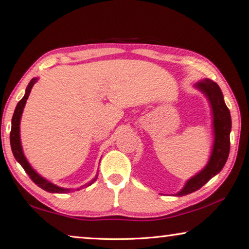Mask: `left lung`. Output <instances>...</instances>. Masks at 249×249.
Wrapping results in <instances>:
<instances>
[{"label": "left lung", "instance_id": "8db88e82", "mask_svg": "<svg viewBox=\"0 0 249 249\" xmlns=\"http://www.w3.org/2000/svg\"><path fill=\"white\" fill-rule=\"evenodd\" d=\"M194 87L205 95L212 108L213 143L206 166L201 172L190 178L184 187L175 194V196H187V194L202 188L213 177L221 172L228 160L229 152H230V131L232 122L230 110L226 106L220 87L218 86L217 83L209 79L199 81Z\"/></svg>", "mask_w": 249, "mask_h": 249}]
</instances>
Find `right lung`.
Here are the masks:
<instances>
[{"label":"right lung","mask_w":249,"mask_h":249,"mask_svg":"<svg viewBox=\"0 0 249 249\" xmlns=\"http://www.w3.org/2000/svg\"><path fill=\"white\" fill-rule=\"evenodd\" d=\"M37 77H33V79L29 83L27 89H26V92H24V96L22 97V99L18 102L16 106V109L14 111V115L12 119V130H11V136H9V140H11V147H12V151L14 154V158L16 159L17 162L21 165L22 168L26 170V173L29 175V177L32 179V181L36 184L37 187H40L41 189L45 190V191L50 192V193H67L70 192L71 189L68 188H61L58 187L56 184H53V182H51L50 180L45 179L44 177H42L40 174H37L36 170L32 168V166L30 165V163L28 162L27 158L24 157L23 154V150L21 147V140H20V120H21V115L23 112V108L26 106V102L28 100V97L30 95V91L32 89L33 85L36 84L37 82ZM97 176L94 179H91L89 182L85 183L84 186H82L81 188H79L77 190H80L84 187H89L90 184L94 183L97 179Z\"/></svg>","instance_id":"1"}]
</instances>
